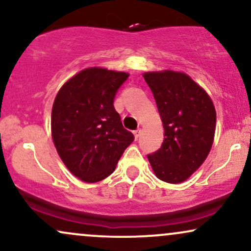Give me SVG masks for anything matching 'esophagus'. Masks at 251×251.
I'll return each mask as SVG.
<instances>
[{
	"label": "esophagus",
	"mask_w": 251,
	"mask_h": 251,
	"mask_svg": "<svg viewBox=\"0 0 251 251\" xmlns=\"http://www.w3.org/2000/svg\"><path fill=\"white\" fill-rule=\"evenodd\" d=\"M140 132H141L140 128H137V129H135V131H133V134H134L135 139H138L139 137H140Z\"/></svg>",
	"instance_id": "obj_1"
}]
</instances>
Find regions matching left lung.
Listing matches in <instances>:
<instances>
[{
    "mask_svg": "<svg viewBox=\"0 0 251 251\" xmlns=\"http://www.w3.org/2000/svg\"><path fill=\"white\" fill-rule=\"evenodd\" d=\"M164 124V143L147 155L160 180L180 183L188 179L212 149L216 112L212 99L182 72H146Z\"/></svg>",
    "mask_w": 251,
    "mask_h": 251,
    "instance_id": "8db88e82",
    "label": "left lung"
}]
</instances>
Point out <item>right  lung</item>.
Wrapping results in <instances>:
<instances>
[{"label":"right lung","mask_w":251,"mask_h":251,"mask_svg":"<svg viewBox=\"0 0 251 251\" xmlns=\"http://www.w3.org/2000/svg\"><path fill=\"white\" fill-rule=\"evenodd\" d=\"M127 78L126 72L90 68L57 93L51 112L53 144L68 170L84 182H98L112 174L134 140L113 106Z\"/></svg>","instance_id":"add662e5"}]
</instances>
